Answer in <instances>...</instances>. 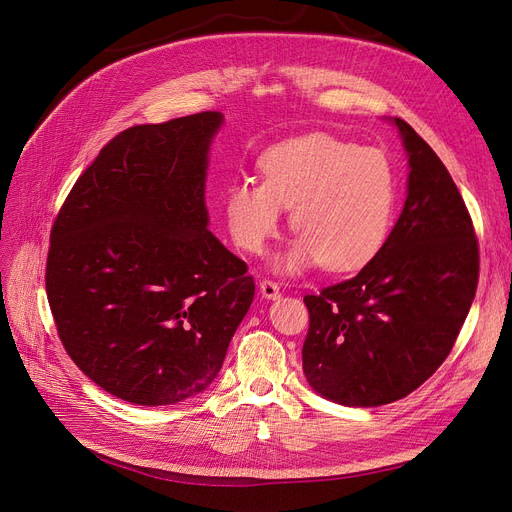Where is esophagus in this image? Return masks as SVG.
Listing matches in <instances>:
<instances>
[{
  "label": "esophagus",
  "mask_w": 512,
  "mask_h": 512,
  "mask_svg": "<svg viewBox=\"0 0 512 512\" xmlns=\"http://www.w3.org/2000/svg\"><path fill=\"white\" fill-rule=\"evenodd\" d=\"M260 294H262V298H266V300H277V298L281 296V291H279V285H277V283L264 279V281L260 283Z\"/></svg>",
  "instance_id": "1"
}]
</instances>
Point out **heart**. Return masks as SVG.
<instances>
[{"label": "heart", "instance_id": "1", "mask_svg": "<svg viewBox=\"0 0 512 512\" xmlns=\"http://www.w3.org/2000/svg\"><path fill=\"white\" fill-rule=\"evenodd\" d=\"M262 183L241 179L225 191V218L241 250L262 254L277 237L283 210L298 235L273 262L277 273L314 264L335 273L362 269L383 248L392 227L396 175L375 148L310 133L266 150Z\"/></svg>", "mask_w": 512, "mask_h": 512}]
</instances>
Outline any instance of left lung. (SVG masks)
Here are the masks:
<instances>
[{
  "label": "left lung",
  "instance_id": "8db88e82",
  "mask_svg": "<svg viewBox=\"0 0 512 512\" xmlns=\"http://www.w3.org/2000/svg\"><path fill=\"white\" fill-rule=\"evenodd\" d=\"M406 202L364 269L306 296L302 369L316 394L356 408L396 402L450 354L479 279L471 216L448 168L402 118Z\"/></svg>",
  "mask_w": 512,
  "mask_h": 512
}]
</instances>
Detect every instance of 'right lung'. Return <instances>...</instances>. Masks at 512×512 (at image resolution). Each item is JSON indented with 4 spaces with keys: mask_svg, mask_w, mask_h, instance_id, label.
<instances>
[{
    "mask_svg": "<svg viewBox=\"0 0 512 512\" xmlns=\"http://www.w3.org/2000/svg\"><path fill=\"white\" fill-rule=\"evenodd\" d=\"M221 112L118 133L52 227L45 287L77 367L139 406L216 379L254 300L248 266L208 231L206 170Z\"/></svg>",
    "mask_w": 512,
    "mask_h": 512,
    "instance_id": "right-lung-1",
    "label": "right lung"
}]
</instances>
